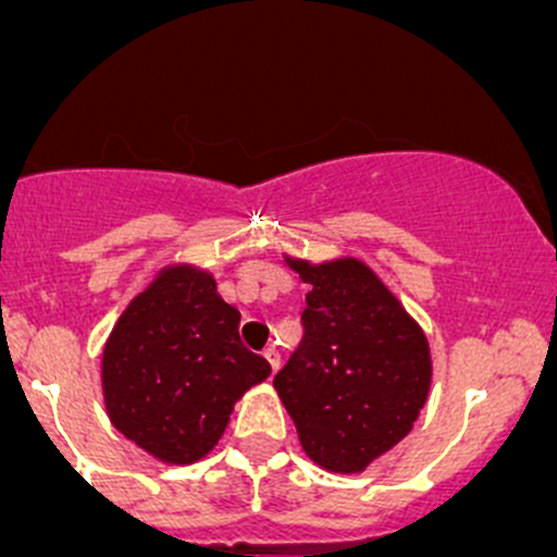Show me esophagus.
Returning <instances> with one entry per match:
<instances>
[{
	"instance_id": "esophagus-1",
	"label": "esophagus",
	"mask_w": 557,
	"mask_h": 557,
	"mask_svg": "<svg viewBox=\"0 0 557 557\" xmlns=\"http://www.w3.org/2000/svg\"><path fill=\"white\" fill-rule=\"evenodd\" d=\"M263 358H267V361H269V367H272V372H277V367H280V352L274 350V347H267V350H263Z\"/></svg>"
}]
</instances>
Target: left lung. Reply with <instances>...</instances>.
Masks as SVG:
<instances>
[{"label":"left lung","mask_w":557,"mask_h":557,"mask_svg":"<svg viewBox=\"0 0 557 557\" xmlns=\"http://www.w3.org/2000/svg\"><path fill=\"white\" fill-rule=\"evenodd\" d=\"M288 263L310 294L305 336L274 387L314 463L363 471L412 431L431 385L429 342L367 263Z\"/></svg>","instance_id":"1"}]
</instances>
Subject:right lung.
<instances>
[{"mask_svg": "<svg viewBox=\"0 0 557 557\" xmlns=\"http://www.w3.org/2000/svg\"><path fill=\"white\" fill-rule=\"evenodd\" d=\"M272 367L239 342V312L212 274L164 269L123 310L104 345L107 414L164 463H194L218 445L234 401Z\"/></svg>", "mask_w": 557, "mask_h": 557, "instance_id": "right-lung-1", "label": "right lung"}]
</instances>
